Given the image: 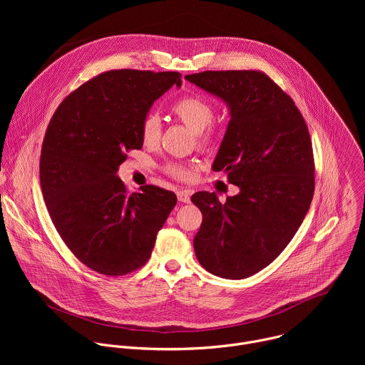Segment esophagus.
<instances>
[{
  "label": "esophagus",
  "mask_w": 365,
  "mask_h": 365,
  "mask_svg": "<svg viewBox=\"0 0 365 365\" xmlns=\"http://www.w3.org/2000/svg\"><path fill=\"white\" fill-rule=\"evenodd\" d=\"M178 199H179L180 203L190 202V192L189 190H179L178 192Z\"/></svg>",
  "instance_id": "obj_1"
}]
</instances>
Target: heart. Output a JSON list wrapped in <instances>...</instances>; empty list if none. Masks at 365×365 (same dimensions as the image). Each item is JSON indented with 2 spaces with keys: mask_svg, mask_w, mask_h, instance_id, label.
I'll return each mask as SVG.
<instances>
[{
  "mask_svg": "<svg viewBox=\"0 0 365 365\" xmlns=\"http://www.w3.org/2000/svg\"><path fill=\"white\" fill-rule=\"evenodd\" d=\"M172 111L178 120H180L193 134H196L202 147L210 148L215 144L214 134L211 131H206L214 120V108L210 102L196 95H187L175 102ZM160 118L155 114H147L141 123V138L144 144L154 145L160 140ZM170 173L179 179H189L192 175L190 169L182 165L170 166Z\"/></svg>",
  "mask_w": 365,
  "mask_h": 365,
  "instance_id": "heart-1",
  "label": "heart"
}]
</instances>
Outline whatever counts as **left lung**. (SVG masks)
I'll return each instance as SVG.
<instances>
[{
  "label": "left lung",
  "instance_id": "obj_1",
  "mask_svg": "<svg viewBox=\"0 0 365 365\" xmlns=\"http://www.w3.org/2000/svg\"><path fill=\"white\" fill-rule=\"evenodd\" d=\"M186 81L222 99L230 123L212 163L238 193L215 192L192 202L203 220L193 238L202 267L222 279H245L286 248L309 210L315 165L306 123L294 102L257 71H206Z\"/></svg>",
  "mask_w": 365,
  "mask_h": 365
}]
</instances>
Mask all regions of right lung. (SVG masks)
<instances>
[{
	"instance_id": "obj_1",
	"label": "right lung",
	"mask_w": 365,
	"mask_h": 365,
	"mask_svg": "<svg viewBox=\"0 0 365 365\" xmlns=\"http://www.w3.org/2000/svg\"><path fill=\"white\" fill-rule=\"evenodd\" d=\"M178 72L111 71L72 92L51 117L40 155L48 215L69 250L107 276L137 270L178 197L147 185L128 193L117 172L128 150L143 147L141 123Z\"/></svg>"
}]
</instances>
